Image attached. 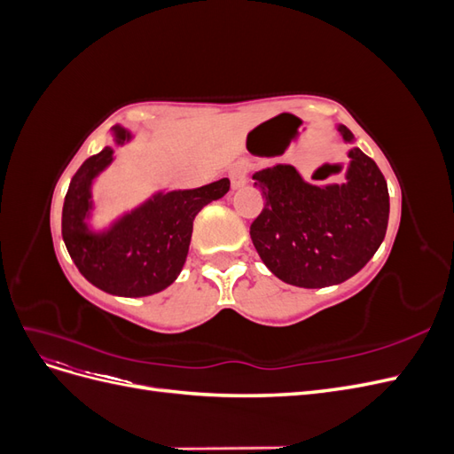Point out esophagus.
Wrapping results in <instances>:
<instances>
[{
    "label": "esophagus",
    "instance_id": "1",
    "mask_svg": "<svg viewBox=\"0 0 454 454\" xmlns=\"http://www.w3.org/2000/svg\"><path fill=\"white\" fill-rule=\"evenodd\" d=\"M248 170H250L248 164H244V162H237L235 167L229 170L232 189H240L248 184Z\"/></svg>",
    "mask_w": 454,
    "mask_h": 454
}]
</instances>
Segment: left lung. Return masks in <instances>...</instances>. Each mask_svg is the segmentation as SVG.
<instances>
[{
  "instance_id": "8db88e82",
  "label": "left lung",
  "mask_w": 454,
  "mask_h": 454,
  "mask_svg": "<svg viewBox=\"0 0 454 454\" xmlns=\"http://www.w3.org/2000/svg\"><path fill=\"white\" fill-rule=\"evenodd\" d=\"M345 142L352 132L339 125ZM345 184L310 185L290 164L254 174L265 206L250 237L267 269L286 284L324 287L348 280L375 255L387 235V180L358 147L348 151Z\"/></svg>"
}]
</instances>
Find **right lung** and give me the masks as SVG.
<instances>
[{"mask_svg": "<svg viewBox=\"0 0 454 454\" xmlns=\"http://www.w3.org/2000/svg\"><path fill=\"white\" fill-rule=\"evenodd\" d=\"M117 144L130 140L127 129L114 127ZM114 147L89 157L72 177L62 208V239L79 272L102 292L145 297L168 287L182 272L193 219L212 200L222 199L231 182L222 177L197 189L157 193L104 232H92L90 185L109 162Z\"/></svg>", "mask_w": 454, "mask_h": 454, "instance_id": "add662e5", "label": "right lung"}]
</instances>
